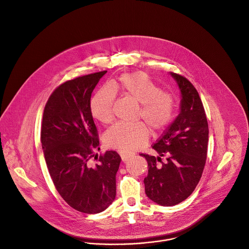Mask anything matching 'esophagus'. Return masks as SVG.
Wrapping results in <instances>:
<instances>
[{"label":"esophagus","instance_id":"34e87169","mask_svg":"<svg viewBox=\"0 0 249 249\" xmlns=\"http://www.w3.org/2000/svg\"><path fill=\"white\" fill-rule=\"evenodd\" d=\"M119 154H120V156H121V159H122V160L123 161H127L129 159H131L135 154L134 153H132V152H127V151H120L119 152Z\"/></svg>","mask_w":249,"mask_h":249}]
</instances>
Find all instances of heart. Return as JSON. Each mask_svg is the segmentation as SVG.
Wrapping results in <instances>:
<instances>
[{
  "label": "heart",
  "mask_w": 249,
  "mask_h": 249,
  "mask_svg": "<svg viewBox=\"0 0 249 249\" xmlns=\"http://www.w3.org/2000/svg\"><path fill=\"white\" fill-rule=\"evenodd\" d=\"M115 92L140 103L137 119H143L136 123L115 124L107 131L105 142L107 146L132 151L142 147L148 141L150 129L155 132L164 130L173 120L176 111V98L173 93L160 90V87L142 71L122 74L110 87L98 90L90 102V110L95 119L101 123L112 122L113 102Z\"/></svg>",
  "instance_id": "1"
}]
</instances>
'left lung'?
<instances>
[{"mask_svg": "<svg viewBox=\"0 0 249 249\" xmlns=\"http://www.w3.org/2000/svg\"><path fill=\"white\" fill-rule=\"evenodd\" d=\"M181 90V111L152 145L158 156L142 153L148 162L145 194L161 206H174L196 188L207 159L209 127L205 109L195 86L171 72Z\"/></svg>", "mask_w": 249, "mask_h": 249, "instance_id": "left-lung-1", "label": "left lung"}]
</instances>
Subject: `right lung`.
<instances>
[{
  "mask_svg": "<svg viewBox=\"0 0 249 249\" xmlns=\"http://www.w3.org/2000/svg\"><path fill=\"white\" fill-rule=\"evenodd\" d=\"M106 73L77 77L58 86L45 105L41 124V143L52 181L71 208L85 213L103 212L116 195L119 154L111 150L94 155L100 149L99 138L90 98Z\"/></svg>",
  "mask_w": 249,
  "mask_h": 249,
  "instance_id": "obj_1",
  "label": "right lung"
}]
</instances>
